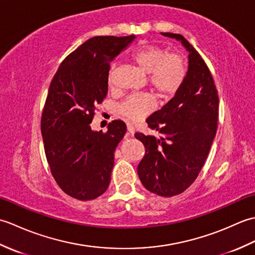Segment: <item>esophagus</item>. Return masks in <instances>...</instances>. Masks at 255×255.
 Segmentation results:
<instances>
[{
    "instance_id": "1",
    "label": "esophagus",
    "mask_w": 255,
    "mask_h": 255,
    "mask_svg": "<svg viewBox=\"0 0 255 255\" xmlns=\"http://www.w3.org/2000/svg\"><path fill=\"white\" fill-rule=\"evenodd\" d=\"M127 134H126V136L127 137H132L133 136V133H134V128H133V126H132V125H127Z\"/></svg>"
}]
</instances>
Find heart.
Returning a JSON list of instances; mask_svg holds the SVG:
<instances>
[{
  "label": "heart",
  "mask_w": 255,
  "mask_h": 255,
  "mask_svg": "<svg viewBox=\"0 0 255 255\" xmlns=\"http://www.w3.org/2000/svg\"><path fill=\"white\" fill-rule=\"evenodd\" d=\"M133 61L149 74L150 85L156 94L170 99L180 90L186 78L187 69L184 58L175 52H167L163 48L145 45L132 55ZM114 66L108 72V84L113 85ZM154 101L148 94H133L125 99L117 107L122 117L138 122L154 110Z\"/></svg>",
  "instance_id": "heart-1"
}]
</instances>
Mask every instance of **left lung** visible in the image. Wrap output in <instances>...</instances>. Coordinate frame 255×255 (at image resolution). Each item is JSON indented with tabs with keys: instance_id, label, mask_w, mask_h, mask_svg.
<instances>
[{
	"instance_id": "1",
	"label": "left lung",
	"mask_w": 255,
	"mask_h": 255,
	"mask_svg": "<svg viewBox=\"0 0 255 255\" xmlns=\"http://www.w3.org/2000/svg\"><path fill=\"white\" fill-rule=\"evenodd\" d=\"M162 35L180 40L189 52L186 78L175 96L145 121L162 137L142 132L134 137L145 149L137 169L142 185L171 197L192 185L207 159L217 131L219 97L213 75L195 48L180 34Z\"/></svg>"
}]
</instances>
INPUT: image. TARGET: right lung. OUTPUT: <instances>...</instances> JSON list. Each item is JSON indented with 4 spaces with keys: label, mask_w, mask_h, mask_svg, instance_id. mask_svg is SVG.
Segmentation results:
<instances>
[{
    "label": "right lung",
    "mask_w": 255,
    "mask_h": 255,
    "mask_svg": "<svg viewBox=\"0 0 255 255\" xmlns=\"http://www.w3.org/2000/svg\"><path fill=\"white\" fill-rule=\"evenodd\" d=\"M133 39L90 38L64 59L50 83L40 125L45 153L55 181L75 199H95L110 185L126 124L113 121L103 132L92 130L91 123L107 94L110 62Z\"/></svg>",
    "instance_id": "1"
}]
</instances>
